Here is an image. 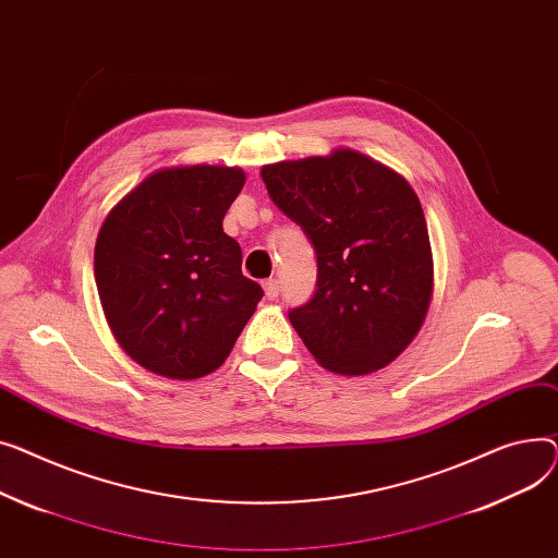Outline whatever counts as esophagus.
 Wrapping results in <instances>:
<instances>
[{
    "instance_id": "obj_1",
    "label": "esophagus",
    "mask_w": 558,
    "mask_h": 558,
    "mask_svg": "<svg viewBox=\"0 0 558 558\" xmlns=\"http://www.w3.org/2000/svg\"><path fill=\"white\" fill-rule=\"evenodd\" d=\"M264 290H266V298L275 300L277 294H279V281L277 279H266L264 281Z\"/></svg>"
}]
</instances>
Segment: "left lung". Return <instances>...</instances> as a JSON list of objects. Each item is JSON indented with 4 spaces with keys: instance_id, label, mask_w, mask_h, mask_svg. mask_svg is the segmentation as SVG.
<instances>
[{
    "instance_id": "left-lung-1",
    "label": "left lung",
    "mask_w": 558,
    "mask_h": 558,
    "mask_svg": "<svg viewBox=\"0 0 558 558\" xmlns=\"http://www.w3.org/2000/svg\"><path fill=\"white\" fill-rule=\"evenodd\" d=\"M272 203L317 256V288L288 313L317 363L342 376L387 367L414 340L433 298V250L416 193L349 148L260 169Z\"/></svg>"
}]
</instances>
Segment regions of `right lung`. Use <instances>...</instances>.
<instances>
[{
    "mask_svg": "<svg viewBox=\"0 0 558 558\" xmlns=\"http://www.w3.org/2000/svg\"><path fill=\"white\" fill-rule=\"evenodd\" d=\"M245 184L229 167L150 173L98 229L94 277L121 349L175 380L216 372L264 298L241 272V245L222 218Z\"/></svg>",
    "mask_w": 558,
    "mask_h": 558,
    "instance_id": "obj_1",
    "label": "right lung"
}]
</instances>
